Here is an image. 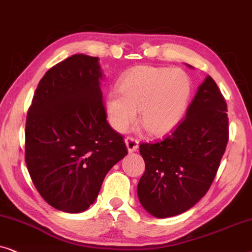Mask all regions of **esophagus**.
Listing matches in <instances>:
<instances>
[{"label":"esophagus","instance_id":"obj_1","mask_svg":"<svg viewBox=\"0 0 252 252\" xmlns=\"http://www.w3.org/2000/svg\"><path fill=\"white\" fill-rule=\"evenodd\" d=\"M126 145L129 152H136L137 149H138V140L133 138V137H126Z\"/></svg>","mask_w":252,"mask_h":252}]
</instances>
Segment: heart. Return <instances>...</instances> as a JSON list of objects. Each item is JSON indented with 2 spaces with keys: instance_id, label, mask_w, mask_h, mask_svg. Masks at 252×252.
Wrapping results in <instances>:
<instances>
[{
  "instance_id": "1",
  "label": "heart",
  "mask_w": 252,
  "mask_h": 252,
  "mask_svg": "<svg viewBox=\"0 0 252 252\" xmlns=\"http://www.w3.org/2000/svg\"><path fill=\"white\" fill-rule=\"evenodd\" d=\"M119 93H109L106 113L116 131L126 132L139 121L152 136L168 135L179 126L189 105L192 85L181 69L139 65L119 80Z\"/></svg>"
}]
</instances>
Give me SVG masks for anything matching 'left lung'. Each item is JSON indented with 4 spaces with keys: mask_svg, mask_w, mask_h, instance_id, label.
<instances>
[{
    "mask_svg": "<svg viewBox=\"0 0 252 252\" xmlns=\"http://www.w3.org/2000/svg\"><path fill=\"white\" fill-rule=\"evenodd\" d=\"M226 112L227 103L219 87L207 76L186 119L172 135L154 144H140L145 173L137 193L151 216H177L205 196L228 143Z\"/></svg>",
    "mask_w": 252,
    "mask_h": 252,
    "instance_id": "left-lung-1",
    "label": "left lung"
}]
</instances>
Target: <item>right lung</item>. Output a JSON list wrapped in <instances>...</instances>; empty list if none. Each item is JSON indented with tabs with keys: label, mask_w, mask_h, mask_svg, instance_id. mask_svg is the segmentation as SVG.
I'll list each match as a JSON object with an SVG mask.
<instances>
[{
	"label": "right lung",
	"mask_w": 252,
	"mask_h": 252,
	"mask_svg": "<svg viewBox=\"0 0 252 252\" xmlns=\"http://www.w3.org/2000/svg\"><path fill=\"white\" fill-rule=\"evenodd\" d=\"M99 58L75 54L45 73L25 128V161L41 197L56 210L80 213L98 197L110 168L128 154L107 122Z\"/></svg>",
	"instance_id": "1"
}]
</instances>
